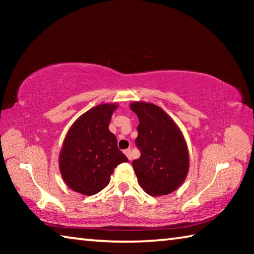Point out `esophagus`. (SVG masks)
Returning a JSON list of instances; mask_svg holds the SVG:
<instances>
[{"mask_svg": "<svg viewBox=\"0 0 254 254\" xmlns=\"http://www.w3.org/2000/svg\"><path fill=\"white\" fill-rule=\"evenodd\" d=\"M124 153H126V156L127 157L128 160H131L132 159V154H131V149H127L124 150Z\"/></svg>", "mask_w": 254, "mask_h": 254, "instance_id": "1", "label": "esophagus"}]
</instances>
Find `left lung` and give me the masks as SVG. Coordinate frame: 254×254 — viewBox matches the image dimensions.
<instances>
[{"label": "left lung", "mask_w": 254, "mask_h": 254, "mask_svg": "<svg viewBox=\"0 0 254 254\" xmlns=\"http://www.w3.org/2000/svg\"><path fill=\"white\" fill-rule=\"evenodd\" d=\"M130 109L139 118L135 143L141 156L132 162L137 183L147 194L159 197L180 187L189 170L186 140L161 107L147 102H133Z\"/></svg>", "instance_id": "left-lung-1"}]
</instances>
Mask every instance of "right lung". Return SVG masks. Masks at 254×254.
I'll return each mask as SVG.
<instances>
[{
    "mask_svg": "<svg viewBox=\"0 0 254 254\" xmlns=\"http://www.w3.org/2000/svg\"><path fill=\"white\" fill-rule=\"evenodd\" d=\"M117 103H104L85 112L71 124L59 153V170L72 190L85 196L100 192L109 185L111 175L127 158L118 148L109 130Z\"/></svg>",
    "mask_w": 254,
    "mask_h": 254,
    "instance_id": "right-lung-1",
    "label": "right lung"
}]
</instances>
